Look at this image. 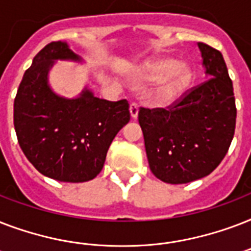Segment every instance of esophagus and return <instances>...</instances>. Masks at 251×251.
I'll return each instance as SVG.
<instances>
[{"instance_id":"obj_1","label":"esophagus","mask_w":251,"mask_h":251,"mask_svg":"<svg viewBox=\"0 0 251 251\" xmlns=\"http://www.w3.org/2000/svg\"><path fill=\"white\" fill-rule=\"evenodd\" d=\"M138 112H139V105L137 102H131L130 104V114H131V118H137Z\"/></svg>"}]
</instances>
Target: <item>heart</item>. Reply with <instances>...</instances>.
Listing matches in <instances>:
<instances>
[{
    "label": "heart",
    "instance_id": "heart-1",
    "mask_svg": "<svg viewBox=\"0 0 251 251\" xmlns=\"http://www.w3.org/2000/svg\"><path fill=\"white\" fill-rule=\"evenodd\" d=\"M191 68L186 62H177L175 57L161 56L146 61L135 73L141 83L157 82L152 98L159 102H167L177 98L190 84Z\"/></svg>",
    "mask_w": 251,
    "mask_h": 251
}]
</instances>
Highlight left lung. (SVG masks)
Here are the masks:
<instances>
[{"label":"left lung","instance_id":"left-lung-1","mask_svg":"<svg viewBox=\"0 0 251 251\" xmlns=\"http://www.w3.org/2000/svg\"><path fill=\"white\" fill-rule=\"evenodd\" d=\"M210 79L167 108H141L150 169L163 182L206 177L228 152L236 129V100L226 61L218 49L198 43Z\"/></svg>","mask_w":251,"mask_h":251}]
</instances>
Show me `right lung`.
<instances>
[{
  "label": "right lung",
  "mask_w": 251,
  "mask_h": 251,
  "mask_svg": "<svg viewBox=\"0 0 251 251\" xmlns=\"http://www.w3.org/2000/svg\"><path fill=\"white\" fill-rule=\"evenodd\" d=\"M56 60L80 58L62 41L37 53L14 100V127L22 151L41 175L86 182L101 172L110 143L130 121L129 102L99 99L87 88L76 99L61 98L48 84Z\"/></svg>",
  "instance_id": "obj_1"
}]
</instances>
